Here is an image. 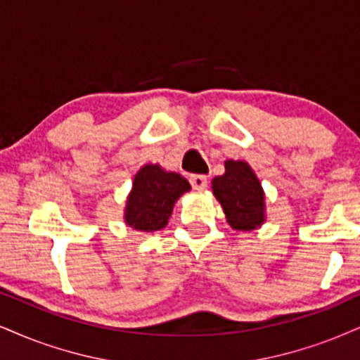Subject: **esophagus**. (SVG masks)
Here are the masks:
<instances>
[{
	"instance_id": "obj_1",
	"label": "esophagus",
	"mask_w": 360,
	"mask_h": 360,
	"mask_svg": "<svg viewBox=\"0 0 360 360\" xmlns=\"http://www.w3.org/2000/svg\"><path fill=\"white\" fill-rule=\"evenodd\" d=\"M190 184H192V187L195 190L202 192V190L207 188L208 180H207L205 175H192V176H190Z\"/></svg>"
}]
</instances>
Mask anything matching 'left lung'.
I'll return each mask as SVG.
<instances>
[{
    "label": "left lung",
    "instance_id": "obj_1",
    "mask_svg": "<svg viewBox=\"0 0 360 360\" xmlns=\"http://www.w3.org/2000/svg\"><path fill=\"white\" fill-rule=\"evenodd\" d=\"M212 190L232 229L248 232L265 221L264 190L247 162L227 160L224 175L212 180Z\"/></svg>",
    "mask_w": 360,
    "mask_h": 360
}]
</instances>
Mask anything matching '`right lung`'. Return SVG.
I'll list each match as a JSON object with an SVG mask.
<instances>
[{
	"label": "right lung",
	"instance_id": "obj_1",
	"mask_svg": "<svg viewBox=\"0 0 360 360\" xmlns=\"http://www.w3.org/2000/svg\"><path fill=\"white\" fill-rule=\"evenodd\" d=\"M190 184L175 172H165L160 165H143L135 175L133 188L125 207V221L140 232L163 229L170 219L173 205Z\"/></svg>",
	"mask_w": 360,
	"mask_h": 360
}]
</instances>
